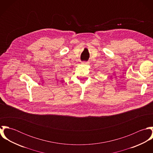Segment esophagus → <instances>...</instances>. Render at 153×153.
Masks as SVG:
<instances>
[{
	"mask_svg": "<svg viewBox=\"0 0 153 153\" xmlns=\"http://www.w3.org/2000/svg\"><path fill=\"white\" fill-rule=\"evenodd\" d=\"M89 64V62H88V61H83V62H82V64H83V65H88Z\"/></svg>",
	"mask_w": 153,
	"mask_h": 153,
	"instance_id": "obj_1",
	"label": "esophagus"
}]
</instances>
